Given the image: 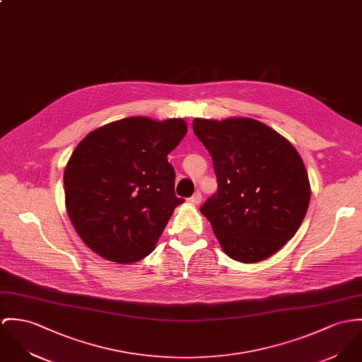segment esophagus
Segmentation results:
<instances>
[{
  "instance_id": "esophagus-1",
  "label": "esophagus",
  "mask_w": 362,
  "mask_h": 362,
  "mask_svg": "<svg viewBox=\"0 0 362 362\" xmlns=\"http://www.w3.org/2000/svg\"><path fill=\"white\" fill-rule=\"evenodd\" d=\"M188 202H189L191 204H194V206H197V204L202 202V194H200V192H195L194 197H189Z\"/></svg>"
}]
</instances>
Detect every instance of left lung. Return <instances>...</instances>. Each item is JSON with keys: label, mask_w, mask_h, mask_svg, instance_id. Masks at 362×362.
<instances>
[{"label": "left lung", "mask_w": 362, "mask_h": 362, "mask_svg": "<svg viewBox=\"0 0 362 362\" xmlns=\"http://www.w3.org/2000/svg\"><path fill=\"white\" fill-rule=\"evenodd\" d=\"M194 132L211 155L217 194L200 213L224 253L255 264L282 249L300 228L311 187L296 148L250 117L194 119Z\"/></svg>", "instance_id": "1"}]
</instances>
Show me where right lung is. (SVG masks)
Returning a JSON list of instances; mask_svg holds the SVG:
<instances>
[{
  "label": "right lung",
  "mask_w": 362,
  "mask_h": 362,
  "mask_svg": "<svg viewBox=\"0 0 362 362\" xmlns=\"http://www.w3.org/2000/svg\"><path fill=\"white\" fill-rule=\"evenodd\" d=\"M188 132L184 119L127 117L87 134L64 173L67 216L81 240L117 264L151 255L174 209L167 155Z\"/></svg>",
  "instance_id": "right-lung-1"
}]
</instances>
